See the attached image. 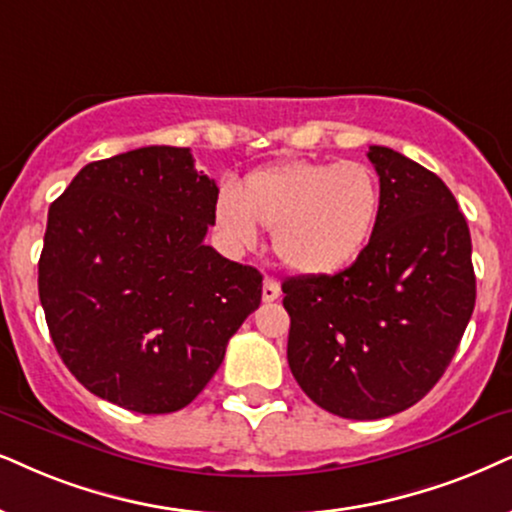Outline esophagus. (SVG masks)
I'll return each instance as SVG.
<instances>
[{"label":"esophagus","instance_id":"obj_1","mask_svg":"<svg viewBox=\"0 0 512 512\" xmlns=\"http://www.w3.org/2000/svg\"><path fill=\"white\" fill-rule=\"evenodd\" d=\"M278 295H281V286H278V281L274 276H267L264 278V286H262V300L264 302H274L278 300Z\"/></svg>","mask_w":512,"mask_h":512}]
</instances>
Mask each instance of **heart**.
Wrapping results in <instances>:
<instances>
[{
	"instance_id": "heart-1",
	"label": "heart",
	"mask_w": 512,
	"mask_h": 512,
	"mask_svg": "<svg viewBox=\"0 0 512 512\" xmlns=\"http://www.w3.org/2000/svg\"><path fill=\"white\" fill-rule=\"evenodd\" d=\"M380 217V184L357 160H281L219 189L215 226L231 248L250 250L257 226L274 231V252L307 276L338 274L371 243Z\"/></svg>"
}]
</instances>
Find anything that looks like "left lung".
Returning <instances> with one entry per match:
<instances>
[{"instance_id": "1", "label": "left lung", "mask_w": 512, "mask_h": 512, "mask_svg": "<svg viewBox=\"0 0 512 512\" xmlns=\"http://www.w3.org/2000/svg\"><path fill=\"white\" fill-rule=\"evenodd\" d=\"M380 217L357 262L283 281L288 364L297 385L340 418L378 420L428 394L475 309L470 229L435 172L368 148Z\"/></svg>"}]
</instances>
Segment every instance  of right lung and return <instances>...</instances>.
Instances as JSON below:
<instances>
[{
  "instance_id": "obj_1",
  "label": "right lung",
  "mask_w": 512,
  "mask_h": 512,
  "mask_svg": "<svg viewBox=\"0 0 512 512\" xmlns=\"http://www.w3.org/2000/svg\"><path fill=\"white\" fill-rule=\"evenodd\" d=\"M217 193L189 148L146 146L84 165L51 203L40 302L58 357L96 397L184 409L260 307V271L203 243Z\"/></svg>"
}]
</instances>
